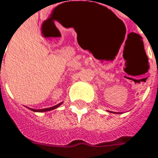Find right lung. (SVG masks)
<instances>
[{"instance_id": "1", "label": "right lung", "mask_w": 158, "mask_h": 158, "mask_svg": "<svg viewBox=\"0 0 158 158\" xmlns=\"http://www.w3.org/2000/svg\"><path fill=\"white\" fill-rule=\"evenodd\" d=\"M61 105V103L60 104H58L57 106H52L50 107V108H44V109H38V110H35V109H32V111L34 112H40V113H42V112H47V111H51V110H53V109H55V108H57V107H59Z\"/></svg>"}]
</instances>
